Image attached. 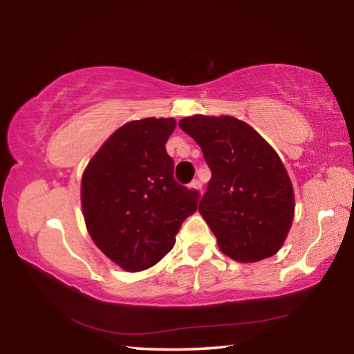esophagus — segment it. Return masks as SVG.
I'll list each match as a JSON object with an SVG mask.
<instances>
[{"label":"esophagus","mask_w":354,"mask_h":354,"mask_svg":"<svg viewBox=\"0 0 354 354\" xmlns=\"http://www.w3.org/2000/svg\"><path fill=\"white\" fill-rule=\"evenodd\" d=\"M189 187H190V189H194V190H198V192H201V183L198 181V179H195V181H192V183H190Z\"/></svg>","instance_id":"1"}]
</instances>
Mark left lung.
Listing matches in <instances>:
<instances>
[{
    "label": "left lung",
    "instance_id": "obj_1",
    "mask_svg": "<svg viewBox=\"0 0 354 354\" xmlns=\"http://www.w3.org/2000/svg\"><path fill=\"white\" fill-rule=\"evenodd\" d=\"M178 124L198 143L211 169L198 211L221 253L243 263L277 254L295 212L290 178L277 151L230 115H192Z\"/></svg>",
    "mask_w": 354,
    "mask_h": 354
}]
</instances>
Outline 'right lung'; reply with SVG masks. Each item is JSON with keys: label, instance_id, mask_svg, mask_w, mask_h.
<instances>
[{"label": "right lung", "instance_id": "add662e5", "mask_svg": "<svg viewBox=\"0 0 354 354\" xmlns=\"http://www.w3.org/2000/svg\"><path fill=\"white\" fill-rule=\"evenodd\" d=\"M175 127V118L156 117L124 123L84 170L81 205L88 234L127 272L162 259L198 207V194L173 178L165 143Z\"/></svg>", "mask_w": 354, "mask_h": 354}]
</instances>
